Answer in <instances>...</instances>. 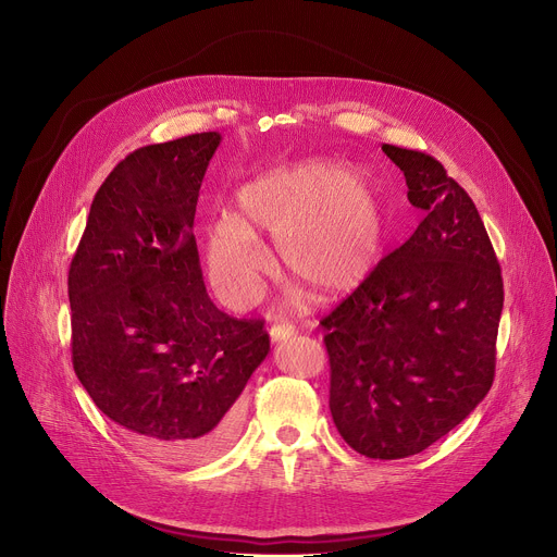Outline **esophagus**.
I'll list each match as a JSON object with an SVG mask.
<instances>
[{
    "instance_id": "34e87169",
    "label": "esophagus",
    "mask_w": 557,
    "mask_h": 557,
    "mask_svg": "<svg viewBox=\"0 0 557 557\" xmlns=\"http://www.w3.org/2000/svg\"><path fill=\"white\" fill-rule=\"evenodd\" d=\"M269 335H271V342L277 344V342H284V339L293 337L295 335V326L293 324H275V326H271Z\"/></svg>"
}]
</instances>
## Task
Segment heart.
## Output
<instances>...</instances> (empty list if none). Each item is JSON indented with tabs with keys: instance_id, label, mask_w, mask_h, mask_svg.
Returning <instances> with one entry per match:
<instances>
[{
	"instance_id": "b5f03b06",
	"label": "heart",
	"mask_w": 557,
	"mask_h": 557,
	"mask_svg": "<svg viewBox=\"0 0 557 557\" xmlns=\"http://www.w3.org/2000/svg\"><path fill=\"white\" fill-rule=\"evenodd\" d=\"M275 235L280 264L324 297L359 286L372 271L385 233L383 207L370 181L320 161L273 170L235 196L207 243L209 275L233 308L262 290L267 253L258 235Z\"/></svg>"
}]
</instances>
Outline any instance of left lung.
I'll return each mask as SVG.
<instances>
[{"label": "left lung", "mask_w": 557, "mask_h": 557, "mask_svg": "<svg viewBox=\"0 0 557 557\" xmlns=\"http://www.w3.org/2000/svg\"><path fill=\"white\" fill-rule=\"evenodd\" d=\"M381 149L425 218L320 324L339 434L368 458L394 460L428 449L485 399L505 290L467 191L430 153Z\"/></svg>", "instance_id": "1"}]
</instances>
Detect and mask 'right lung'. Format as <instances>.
Listing matches in <instances>:
<instances>
[{"label": "right lung", "instance_id": "obj_1", "mask_svg": "<svg viewBox=\"0 0 557 557\" xmlns=\"http://www.w3.org/2000/svg\"><path fill=\"white\" fill-rule=\"evenodd\" d=\"M218 132L127 153L99 187L70 262L72 366L97 408L168 462L224 451L271 350L262 320L222 312L194 215Z\"/></svg>", "mask_w": 557, "mask_h": 557}]
</instances>
